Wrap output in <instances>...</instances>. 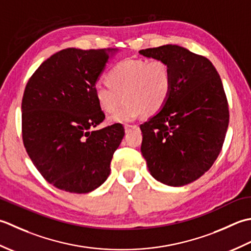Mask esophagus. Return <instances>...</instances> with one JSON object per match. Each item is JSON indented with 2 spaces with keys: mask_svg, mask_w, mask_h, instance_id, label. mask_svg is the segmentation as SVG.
<instances>
[{
  "mask_svg": "<svg viewBox=\"0 0 251 251\" xmlns=\"http://www.w3.org/2000/svg\"><path fill=\"white\" fill-rule=\"evenodd\" d=\"M136 129H139V126H137L136 125H126L125 126L126 132H130L131 130H136Z\"/></svg>",
  "mask_w": 251,
  "mask_h": 251,
  "instance_id": "obj_1",
  "label": "esophagus"
}]
</instances>
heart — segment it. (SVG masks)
I'll return each mask as SVG.
<instances>
[{
  "label": "heart",
  "instance_id": "1",
  "mask_svg": "<svg viewBox=\"0 0 251 251\" xmlns=\"http://www.w3.org/2000/svg\"><path fill=\"white\" fill-rule=\"evenodd\" d=\"M107 83H97L94 93L100 108L114 112L124 95L126 101L112 115L110 122L134 121L141 115L154 116L162 110L172 90V74L166 61L126 59L114 66Z\"/></svg>",
  "mask_w": 251,
  "mask_h": 251
}]
</instances>
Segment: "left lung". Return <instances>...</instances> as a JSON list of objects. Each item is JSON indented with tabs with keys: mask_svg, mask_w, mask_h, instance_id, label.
<instances>
[{
	"mask_svg": "<svg viewBox=\"0 0 251 251\" xmlns=\"http://www.w3.org/2000/svg\"><path fill=\"white\" fill-rule=\"evenodd\" d=\"M139 53L166 61L172 74L166 106L140 126L142 155L157 181L186 185L207 172L222 150L229 114L221 78L210 60L178 45Z\"/></svg>",
	"mask_w": 251,
	"mask_h": 251,
	"instance_id": "8db88e82",
	"label": "left lung"
}]
</instances>
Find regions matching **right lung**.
Masks as SVG:
<instances>
[{"instance_id": "add662e5", "label": "right lung", "mask_w": 251, "mask_h": 251, "mask_svg": "<svg viewBox=\"0 0 251 251\" xmlns=\"http://www.w3.org/2000/svg\"><path fill=\"white\" fill-rule=\"evenodd\" d=\"M117 52L61 50L43 61L25 85L24 145L38 171L59 190L90 193L109 176L124 126L91 130L105 119L95 99L96 81Z\"/></svg>"}]
</instances>
